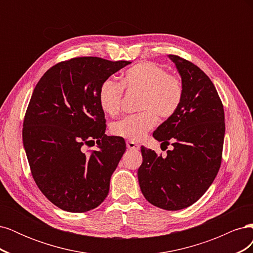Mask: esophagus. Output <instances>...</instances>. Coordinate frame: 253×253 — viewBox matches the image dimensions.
<instances>
[{
  "label": "esophagus",
  "instance_id": "esophagus-1",
  "mask_svg": "<svg viewBox=\"0 0 253 253\" xmlns=\"http://www.w3.org/2000/svg\"><path fill=\"white\" fill-rule=\"evenodd\" d=\"M126 147L129 150H138L139 149V145L137 144L136 142L132 141V140H127L126 141Z\"/></svg>",
  "mask_w": 253,
  "mask_h": 253
}]
</instances>
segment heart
Returning <instances> with one entry per match:
<instances>
[{
    "instance_id": "b5f03b06",
    "label": "heart",
    "mask_w": 253,
    "mask_h": 253,
    "mask_svg": "<svg viewBox=\"0 0 253 253\" xmlns=\"http://www.w3.org/2000/svg\"><path fill=\"white\" fill-rule=\"evenodd\" d=\"M124 88L138 91L137 110L112 126V133L126 139L139 141L157 124V116L167 120L178 111L183 99V84L177 75L167 73L163 66L142 61L122 74L121 83L104 81L99 89L101 110L115 116L120 112Z\"/></svg>"
}]
</instances>
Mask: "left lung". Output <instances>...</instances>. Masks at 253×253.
<instances>
[{
	"mask_svg": "<svg viewBox=\"0 0 253 253\" xmlns=\"http://www.w3.org/2000/svg\"><path fill=\"white\" fill-rule=\"evenodd\" d=\"M169 57L181 76L183 99L153 137L172 144L173 150L163 157L141 147L138 181L149 203L176 211L200 200L216 177L223 157L225 112L215 86L200 67L179 56Z\"/></svg>",
	"mask_w": 253,
	"mask_h": 253,
	"instance_id": "8db88e82",
	"label": "left lung"
}]
</instances>
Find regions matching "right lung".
<instances>
[{
    "mask_svg": "<svg viewBox=\"0 0 253 253\" xmlns=\"http://www.w3.org/2000/svg\"><path fill=\"white\" fill-rule=\"evenodd\" d=\"M129 61L76 57L51 66L36 85L23 121V144L33 177L64 211L95 209L109 194L126 152L122 137L106 136L99 89ZM97 143L98 151L84 153Z\"/></svg>",
    "mask_w": 253,
    "mask_h": 253,
    "instance_id": "add662e5",
    "label": "right lung"
}]
</instances>
